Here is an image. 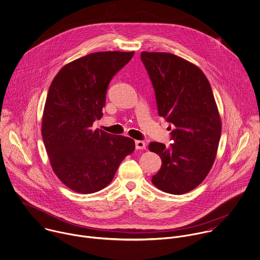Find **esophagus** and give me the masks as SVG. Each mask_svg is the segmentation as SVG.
Here are the masks:
<instances>
[{"label":"esophagus","mask_w":260,"mask_h":260,"mask_svg":"<svg viewBox=\"0 0 260 260\" xmlns=\"http://www.w3.org/2000/svg\"><path fill=\"white\" fill-rule=\"evenodd\" d=\"M136 148L137 149H144L145 148V143L143 141H136Z\"/></svg>","instance_id":"1"}]
</instances>
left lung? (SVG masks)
<instances>
[{
	"instance_id": "obj_1",
	"label": "left lung",
	"mask_w": 260,
	"mask_h": 260,
	"mask_svg": "<svg viewBox=\"0 0 260 260\" xmlns=\"http://www.w3.org/2000/svg\"><path fill=\"white\" fill-rule=\"evenodd\" d=\"M141 58L154 88L158 115L173 123L170 147L152 142L161 158L151 178L158 189L183 194L200 185L214 162L221 120L208 80L202 70L170 53L143 52Z\"/></svg>"
}]
</instances>
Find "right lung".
I'll use <instances>...</instances> for the list:
<instances>
[{
	"label": "right lung",
	"instance_id": "1",
	"mask_svg": "<svg viewBox=\"0 0 260 260\" xmlns=\"http://www.w3.org/2000/svg\"><path fill=\"white\" fill-rule=\"evenodd\" d=\"M134 52H98L63 66L47 95L42 137L52 169L79 193H93L110 184L135 141L92 131L103 116L108 86Z\"/></svg>",
	"mask_w": 260,
	"mask_h": 260
}]
</instances>
